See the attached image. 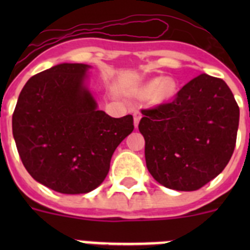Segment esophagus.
<instances>
[{
	"label": "esophagus",
	"instance_id": "esophagus-1",
	"mask_svg": "<svg viewBox=\"0 0 250 250\" xmlns=\"http://www.w3.org/2000/svg\"><path fill=\"white\" fill-rule=\"evenodd\" d=\"M140 119H141V112L138 111V110H135V111H134V125H135V127H138Z\"/></svg>",
	"mask_w": 250,
	"mask_h": 250
}]
</instances>
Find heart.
<instances>
[{"label": "heart", "instance_id": "b5f03b06", "mask_svg": "<svg viewBox=\"0 0 250 250\" xmlns=\"http://www.w3.org/2000/svg\"><path fill=\"white\" fill-rule=\"evenodd\" d=\"M140 94L143 96L150 95V100L156 105L169 103L176 94V83L171 77L152 79L141 86Z\"/></svg>", "mask_w": 250, "mask_h": 250}]
</instances>
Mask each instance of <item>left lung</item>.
<instances>
[{
    "mask_svg": "<svg viewBox=\"0 0 250 250\" xmlns=\"http://www.w3.org/2000/svg\"><path fill=\"white\" fill-rule=\"evenodd\" d=\"M141 114L147 170L169 189L198 190L219 175L233 155L239 106L222 79L199 75L171 103Z\"/></svg>",
    "mask_w": 250,
    "mask_h": 250,
    "instance_id": "obj_1",
    "label": "left lung"
}]
</instances>
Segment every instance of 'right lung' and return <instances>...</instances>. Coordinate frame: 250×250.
<instances>
[{"label":"right lung","mask_w":250,"mask_h":250,"mask_svg":"<svg viewBox=\"0 0 250 250\" xmlns=\"http://www.w3.org/2000/svg\"><path fill=\"white\" fill-rule=\"evenodd\" d=\"M85 63H60L26 83L12 115L17 151L32 178L62 194H86L105 180L115 149L134 130L86 86Z\"/></svg>","instance_id":"1"}]
</instances>
